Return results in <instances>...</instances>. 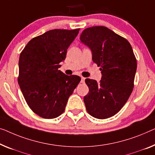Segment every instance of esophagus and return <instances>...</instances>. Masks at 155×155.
Listing matches in <instances>:
<instances>
[{
	"mask_svg": "<svg viewBox=\"0 0 155 155\" xmlns=\"http://www.w3.org/2000/svg\"><path fill=\"white\" fill-rule=\"evenodd\" d=\"M85 78L84 77H81V84H84V83H85Z\"/></svg>",
	"mask_w": 155,
	"mask_h": 155,
	"instance_id": "34e87169",
	"label": "esophagus"
}]
</instances>
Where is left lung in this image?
<instances>
[{
	"label": "left lung",
	"mask_w": 155,
	"mask_h": 155,
	"mask_svg": "<svg viewBox=\"0 0 155 155\" xmlns=\"http://www.w3.org/2000/svg\"><path fill=\"white\" fill-rule=\"evenodd\" d=\"M81 42L92 51L101 79L85 80L89 92L84 101L88 114L98 119L114 116L124 107L134 88L137 62L130 43L105 26L85 28Z\"/></svg>",
	"instance_id": "obj_1"
}]
</instances>
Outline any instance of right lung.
<instances>
[{
	"label": "right lung",
	"instance_id": "right-lung-1",
	"mask_svg": "<svg viewBox=\"0 0 155 155\" xmlns=\"http://www.w3.org/2000/svg\"><path fill=\"white\" fill-rule=\"evenodd\" d=\"M79 30H51L30 40L21 53L18 85L30 108L43 118H55L63 114L79 84V77L58 70Z\"/></svg>",
	"mask_w": 155,
	"mask_h": 155
}]
</instances>
